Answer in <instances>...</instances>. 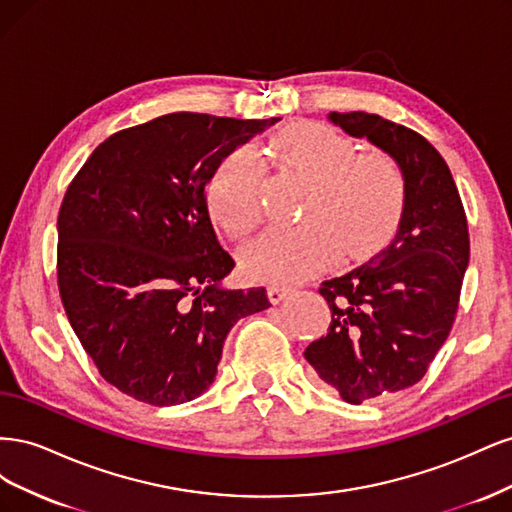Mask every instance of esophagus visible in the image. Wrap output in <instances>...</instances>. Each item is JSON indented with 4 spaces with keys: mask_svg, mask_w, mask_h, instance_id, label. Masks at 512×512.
I'll list each match as a JSON object with an SVG mask.
<instances>
[{
    "mask_svg": "<svg viewBox=\"0 0 512 512\" xmlns=\"http://www.w3.org/2000/svg\"><path fill=\"white\" fill-rule=\"evenodd\" d=\"M267 292H269V299H271V303H280V301H284L286 297H290V294H292V288L282 286V284H271V286L267 288Z\"/></svg>",
    "mask_w": 512,
    "mask_h": 512,
    "instance_id": "34e87169",
    "label": "esophagus"
}]
</instances>
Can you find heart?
Instances as JSON below:
<instances>
[{
    "label": "heart",
    "instance_id": "b5f03b06",
    "mask_svg": "<svg viewBox=\"0 0 512 512\" xmlns=\"http://www.w3.org/2000/svg\"><path fill=\"white\" fill-rule=\"evenodd\" d=\"M280 162L312 179L305 224L269 228L241 252L245 271L265 282H301L339 254L352 258L374 245L404 200L395 162L382 151H356L342 132L318 121L290 126L275 143ZM265 168L252 147H239L215 170L207 203L213 220L243 237L262 218Z\"/></svg>",
    "mask_w": 512,
    "mask_h": 512
}]
</instances>
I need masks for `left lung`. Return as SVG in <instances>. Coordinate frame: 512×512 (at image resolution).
Returning a JSON list of instances; mask_svg holds the SVG:
<instances>
[{"label": "left lung", "mask_w": 512, "mask_h": 512, "mask_svg": "<svg viewBox=\"0 0 512 512\" xmlns=\"http://www.w3.org/2000/svg\"><path fill=\"white\" fill-rule=\"evenodd\" d=\"M329 117L391 156L406 194L391 243L365 265L322 282L331 324L305 348L316 374L359 406L425 376L453 329L470 235L451 170L427 138L363 111Z\"/></svg>", "instance_id": "left-lung-1"}]
</instances>
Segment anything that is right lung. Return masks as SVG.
<instances>
[{"label":"right lung","instance_id":"add662e5","mask_svg":"<svg viewBox=\"0 0 512 512\" xmlns=\"http://www.w3.org/2000/svg\"><path fill=\"white\" fill-rule=\"evenodd\" d=\"M271 119L170 113L119 130L68 185L57 286L100 376L151 406L203 395L228 331L267 309L265 288L226 290L235 260L215 237L207 185Z\"/></svg>","mask_w":512,"mask_h":512}]
</instances>
